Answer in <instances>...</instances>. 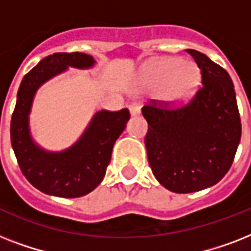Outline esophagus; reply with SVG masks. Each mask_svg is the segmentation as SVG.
<instances>
[{"label": "esophagus", "mask_w": 251, "mask_h": 251, "mask_svg": "<svg viewBox=\"0 0 251 251\" xmlns=\"http://www.w3.org/2000/svg\"><path fill=\"white\" fill-rule=\"evenodd\" d=\"M129 110L131 116H138V114L141 113V106L138 105V104H131L129 106Z\"/></svg>", "instance_id": "esophagus-1"}]
</instances>
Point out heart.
<instances>
[{
    "instance_id": "1",
    "label": "heart",
    "mask_w": 251,
    "mask_h": 251,
    "mask_svg": "<svg viewBox=\"0 0 251 251\" xmlns=\"http://www.w3.org/2000/svg\"><path fill=\"white\" fill-rule=\"evenodd\" d=\"M142 79L149 86H167L165 98L168 101L183 104L198 90L201 73L194 64L179 58H168L151 66Z\"/></svg>"
}]
</instances>
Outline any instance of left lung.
I'll use <instances>...</instances> for the list:
<instances>
[{"label":"left lung","mask_w":251,"mask_h":251,"mask_svg":"<svg viewBox=\"0 0 251 251\" xmlns=\"http://www.w3.org/2000/svg\"><path fill=\"white\" fill-rule=\"evenodd\" d=\"M202 73L203 87L186 106L146 105L145 138L155 178L173 193L214 186L229 171L241 139V120L229 74L206 54L187 49Z\"/></svg>","instance_id":"obj_1"}]
</instances>
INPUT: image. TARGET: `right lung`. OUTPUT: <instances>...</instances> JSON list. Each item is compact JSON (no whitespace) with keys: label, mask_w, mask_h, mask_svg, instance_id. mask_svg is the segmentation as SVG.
I'll return each mask as SVG.
<instances>
[{"label":"right lung","mask_w":251,"mask_h":251,"mask_svg":"<svg viewBox=\"0 0 251 251\" xmlns=\"http://www.w3.org/2000/svg\"><path fill=\"white\" fill-rule=\"evenodd\" d=\"M96 61L86 53H53L25 75L17 95L10 137L22 173L37 190L61 198H78L99 186L110 163L112 150L129 121V110H98L79 139L62 151L37 145L31 134L29 113L37 90L69 68L91 69Z\"/></svg>","instance_id":"1"}]
</instances>
